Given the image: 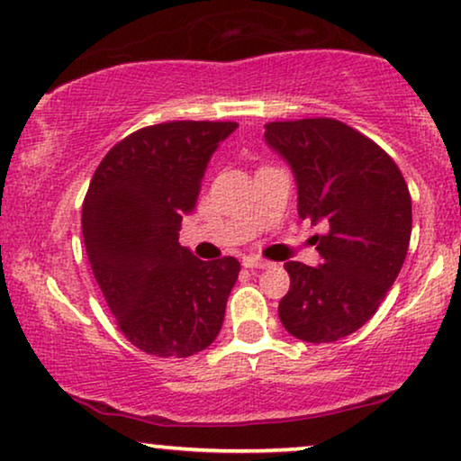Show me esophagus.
I'll use <instances>...</instances> for the list:
<instances>
[{"label":"esophagus","instance_id":"obj_1","mask_svg":"<svg viewBox=\"0 0 461 461\" xmlns=\"http://www.w3.org/2000/svg\"><path fill=\"white\" fill-rule=\"evenodd\" d=\"M243 267L245 268H268L271 267V262L256 258V256H248V258H243Z\"/></svg>","mask_w":461,"mask_h":461}]
</instances>
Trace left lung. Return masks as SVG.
I'll return each instance as SVG.
<instances>
[{
  "label": "left lung",
  "instance_id": "1",
  "mask_svg": "<svg viewBox=\"0 0 461 461\" xmlns=\"http://www.w3.org/2000/svg\"><path fill=\"white\" fill-rule=\"evenodd\" d=\"M265 141L294 173L298 216L321 262H285L279 320L292 337L332 343L373 318L396 282L413 229L411 194L387 154L348 124L304 118L265 124Z\"/></svg>",
  "mask_w": 461,
  "mask_h": 461
}]
</instances>
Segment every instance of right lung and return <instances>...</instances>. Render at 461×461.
Instances as JSON below:
<instances>
[{
    "label": "right lung",
    "mask_w": 461,
    "mask_h": 461,
    "mask_svg": "<svg viewBox=\"0 0 461 461\" xmlns=\"http://www.w3.org/2000/svg\"><path fill=\"white\" fill-rule=\"evenodd\" d=\"M237 122H163L135 131L101 160L82 205L88 262L124 337L158 357H188L224 321L237 258L199 260L179 245L209 158Z\"/></svg>",
    "instance_id": "add662e5"
}]
</instances>
